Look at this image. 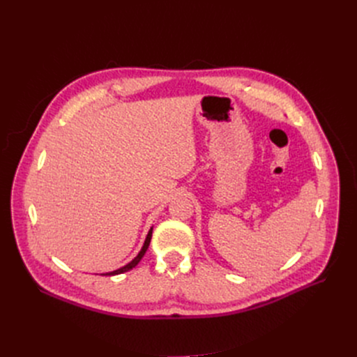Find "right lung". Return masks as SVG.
Returning <instances> with one entry per match:
<instances>
[{"label": "right lung", "mask_w": 357, "mask_h": 357, "mask_svg": "<svg viewBox=\"0 0 357 357\" xmlns=\"http://www.w3.org/2000/svg\"><path fill=\"white\" fill-rule=\"evenodd\" d=\"M152 228H154V227H151V229L148 231V234H146V238H145V241H144V245H142L141 251L138 252V256H137V257H135L132 261H129L128 264H125V266H123V267H121V268L113 270V271H107V273H101V275H103V276H114V275H121V273H125V271L132 270L135 266H137V264L141 261V259L145 256V252H146V250H148V247H149V243H151V238H152Z\"/></svg>", "instance_id": "right-lung-1"}]
</instances>
